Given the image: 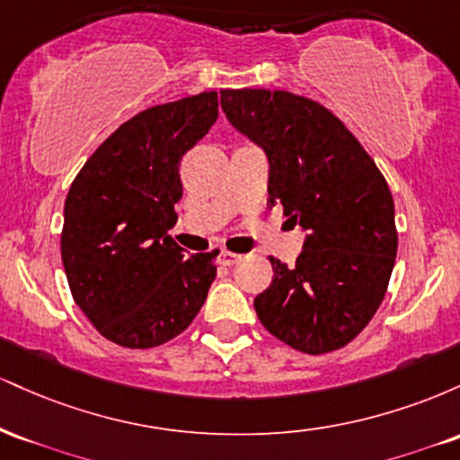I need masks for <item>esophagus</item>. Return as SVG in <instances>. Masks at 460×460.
Returning <instances> with one entry per match:
<instances>
[{
    "label": "esophagus",
    "instance_id": "34e87169",
    "mask_svg": "<svg viewBox=\"0 0 460 460\" xmlns=\"http://www.w3.org/2000/svg\"><path fill=\"white\" fill-rule=\"evenodd\" d=\"M242 260V255H237V252H231V251H220L218 255V263L220 266H234Z\"/></svg>",
    "mask_w": 460,
    "mask_h": 460
}]
</instances>
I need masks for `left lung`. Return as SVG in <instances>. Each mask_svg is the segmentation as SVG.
<instances>
[{
  "label": "left lung",
  "instance_id": "obj_1",
  "mask_svg": "<svg viewBox=\"0 0 460 460\" xmlns=\"http://www.w3.org/2000/svg\"><path fill=\"white\" fill-rule=\"evenodd\" d=\"M226 119L266 153L268 203L305 231L288 268L255 298L261 324L307 355L344 348L381 307L398 231L394 199L372 157L331 110L288 91L220 93Z\"/></svg>",
  "mask_w": 460,
  "mask_h": 460
}]
</instances>
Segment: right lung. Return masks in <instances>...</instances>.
I'll return each instance as SVG.
<instances>
[{
	"label": "right lung",
	"mask_w": 460,
	"mask_h": 460,
	"mask_svg": "<svg viewBox=\"0 0 460 460\" xmlns=\"http://www.w3.org/2000/svg\"><path fill=\"white\" fill-rule=\"evenodd\" d=\"M218 119V93L136 114L88 157L65 203L60 248L73 300L105 340L153 348L186 331L216 279L218 251L168 235L181 157Z\"/></svg>",
	"instance_id": "1"
}]
</instances>
